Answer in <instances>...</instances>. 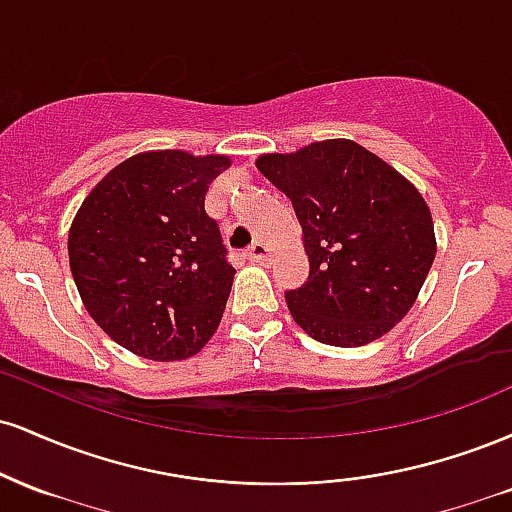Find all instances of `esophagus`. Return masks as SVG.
<instances>
[{
  "mask_svg": "<svg viewBox=\"0 0 512 512\" xmlns=\"http://www.w3.org/2000/svg\"><path fill=\"white\" fill-rule=\"evenodd\" d=\"M245 257H248L250 262H267L269 257V248L264 243H252L248 250H245Z\"/></svg>",
  "mask_w": 512,
  "mask_h": 512,
  "instance_id": "1",
  "label": "esophagus"
}]
</instances>
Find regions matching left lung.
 <instances>
[{
    "label": "left lung",
    "instance_id": "left-lung-1",
    "mask_svg": "<svg viewBox=\"0 0 512 512\" xmlns=\"http://www.w3.org/2000/svg\"><path fill=\"white\" fill-rule=\"evenodd\" d=\"M257 170L291 199L310 260L286 291L293 320L330 346L380 339L409 313L436 257L424 197L351 139L264 154Z\"/></svg>",
    "mask_w": 512,
    "mask_h": 512
}]
</instances>
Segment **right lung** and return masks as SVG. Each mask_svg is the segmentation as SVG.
Here are the masks:
<instances>
[{"instance_id":"1","label":"right lung","mask_w":512,"mask_h":512,"mask_svg":"<svg viewBox=\"0 0 512 512\" xmlns=\"http://www.w3.org/2000/svg\"><path fill=\"white\" fill-rule=\"evenodd\" d=\"M228 156L146 151L110 170L69 228V267L88 315L149 361L195 356L219 327L236 269L204 211Z\"/></svg>"}]
</instances>
